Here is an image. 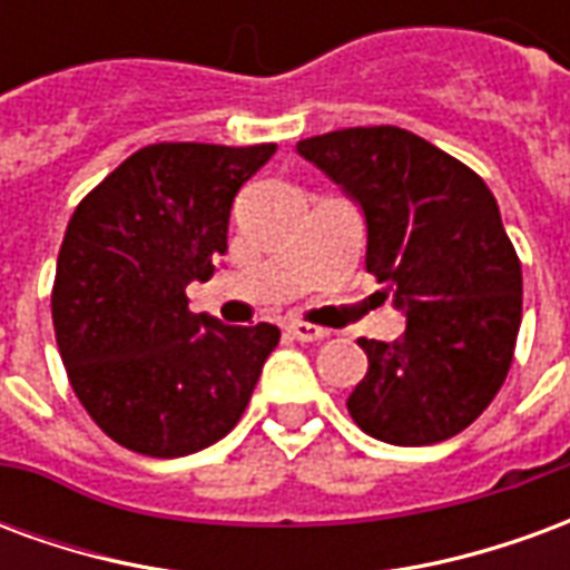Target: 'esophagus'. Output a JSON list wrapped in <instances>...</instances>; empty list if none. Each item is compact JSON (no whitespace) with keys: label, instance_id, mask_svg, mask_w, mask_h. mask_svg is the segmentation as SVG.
Listing matches in <instances>:
<instances>
[{"label":"esophagus","instance_id":"esophagus-1","mask_svg":"<svg viewBox=\"0 0 570 570\" xmlns=\"http://www.w3.org/2000/svg\"><path fill=\"white\" fill-rule=\"evenodd\" d=\"M286 333L293 335L296 342H321V338L330 335L323 326H311V323H302V321L289 323V326H286Z\"/></svg>","mask_w":570,"mask_h":570}]
</instances>
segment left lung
<instances>
[{"label":"left lung","mask_w":570,"mask_h":570,"mask_svg":"<svg viewBox=\"0 0 570 570\" xmlns=\"http://www.w3.org/2000/svg\"><path fill=\"white\" fill-rule=\"evenodd\" d=\"M296 151L357 204L366 272L406 314L400 342L360 338L370 370L347 396L363 433L433 445L501 391L522 323V265L498 200L470 167L403 128H345Z\"/></svg>","instance_id":"obj_1"}]
</instances>
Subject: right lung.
I'll list each match as a JSON object with an SVG mask.
<instances>
[{
  "label": "right lung",
  "instance_id": "right-lung-1",
  "mask_svg": "<svg viewBox=\"0 0 570 570\" xmlns=\"http://www.w3.org/2000/svg\"><path fill=\"white\" fill-rule=\"evenodd\" d=\"M274 151L155 142L69 219L51 293L57 347L81 406L130 452H200L247 409L281 330L191 314L186 286L213 274L235 195Z\"/></svg>",
  "mask_w": 570,
  "mask_h": 570
}]
</instances>
